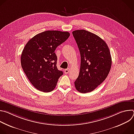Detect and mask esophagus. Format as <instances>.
<instances>
[{"label":"esophagus","instance_id":"esophagus-1","mask_svg":"<svg viewBox=\"0 0 134 134\" xmlns=\"http://www.w3.org/2000/svg\"><path fill=\"white\" fill-rule=\"evenodd\" d=\"M70 71V69L69 68H67L64 70V72L65 74H68Z\"/></svg>","mask_w":134,"mask_h":134}]
</instances>
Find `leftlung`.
I'll return each mask as SVG.
<instances>
[{
	"instance_id": "left-lung-1",
	"label": "left lung",
	"mask_w": 134,
	"mask_h": 134,
	"mask_svg": "<svg viewBox=\"0 0 134 134\" xmlns=\"http://www.w3.org/2000/svg\"><path fill=\"white\" fill-rule=\"evenodd\" d=\"M81 54V67L76 80V89L82 93L91 92L107 78L112 59L110 50L97 35L85 30L72 32Z\"/></svg>"
}]
</instances>
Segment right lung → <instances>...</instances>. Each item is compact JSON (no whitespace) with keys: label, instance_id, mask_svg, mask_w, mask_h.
Returning a JSON list of instances; mask_svg holds the SVG:
<instances>
[{"label":"right lung","instance_id":"1","mask_svg":"<svg viewBox=\"0 0 134 134\" xmlns=\"http://www.w3.org/2000/svg\"><path fill=\"white\" fill-rule=\"evenodd\" d=\"M70 35L68 32L47 31L33 37L21 54V66L31 83L37 90L50 92L55 87L63 72L57 67V47Z\"/></svg>","mask_w":134,"mask_h":134}]
</instances>
